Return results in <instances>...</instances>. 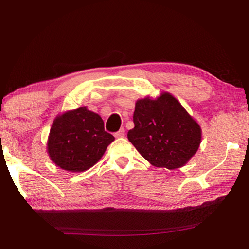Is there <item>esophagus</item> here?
Instances as JSON below:
<instances>
[{"label": "esophagus", "instance_id": "obj_1", "mask_svg": "<svg viewBox=\"0 0 249 249\" xmlns=\"http://www.w3.org/2000/svg\"><path fill=\"white\" fill-rule=\"evenodd\" d=\"M125 136V130L122 128V129H120L118 133H115L114 134V137L115 138H123V137Z\"/></svg>", "mask_w": 249, "mask_h": 249}]
</instances>
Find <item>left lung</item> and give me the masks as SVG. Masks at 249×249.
<instances>
[{
    "label": "left lung",
    "mask_w": 249,
    "mask_h": 249,
    "mask_svg": "<svg viewBox=\"0 0 249 249\" xmlns=\"http://www.w3.org/2000/svg\"><path fill=\"white\" fill-rule=\"evenodd\" d=\"M134 123L128 140L151 165L169 170L186 165L202 138L198 122L169 92L137 100Z\"/></svg>",
    "instance_id": "left-lung-1"
}]
</instances>
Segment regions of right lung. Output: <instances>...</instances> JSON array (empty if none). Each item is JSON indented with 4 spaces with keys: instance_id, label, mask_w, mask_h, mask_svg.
I'll return each instance as SVG.
<instances>
[{
    "instance_id": "right-lung-1",
    "label": "right lung",
    "mask_w": 249,
    "mask_h": 249,
    "mask_svg": "<svg viewBox=\"0 0 249 249\" xmlns=\"http://www.w3.org/2000/svg\"><path fill=\"white\" fill-rule=\"evenodd\" d=\"M113 140L114 137L105 131L102 116L83 106L55 116L47 153L63 170L83 172L100 160Z\"/></svg>"
}]
</instances>
